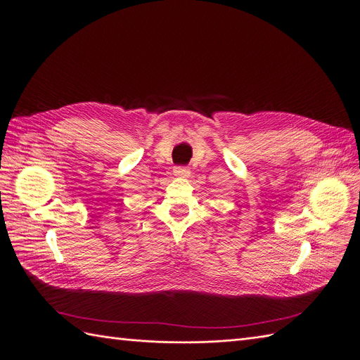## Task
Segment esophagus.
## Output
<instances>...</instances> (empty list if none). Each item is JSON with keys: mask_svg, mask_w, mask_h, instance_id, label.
Masks as SVG:
<instances>
[{"mask_svg": "<svg viewBox=\"0 0 360 360\" xmlns=\"http://www.w3.org/2000/svg\"><path fill=\"white\" fill-rule=\"evenodd\" d=\"M188 174H190V172H188V168H186V167H176L174 168V176L176 177L184 179V177H188Z\"/></svg>", "mask_w": 360, "mask_h": 360, "instance_id": "1", "label": "esophagus"}]
</instances>
